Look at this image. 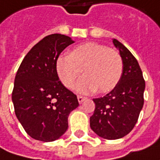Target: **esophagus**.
Wrapping results in <instances>:
<instances>
[{
	"label": "esophagus",
	"mask_w": 160,
	"mask_h": 160,
	"mask_svg": "<svg viewBox=\"0 0 160 160\" xmlns=\"http://www.w3.org/2000/svg\"><path fill=\"white\" fill-rule=\"evenodd\" d=\"M78 101H79V102L80 103H82L83 102V101H85L86 100V97H81V96H78Z\"/></svg>",
	"instance_id": "34e87169"
}]
</instances>
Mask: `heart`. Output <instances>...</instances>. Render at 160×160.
Wrapping results in <instances>:
<instances>
[{
    "label": "heart",
    "mask_w": 160,
    "mask_h": 160,
    "mask_svg": "<svg viewBox=\"0 0 160 160\" xmlns=\"http://www.w3.org/2000/svg\"><path fill=\"white\" fill-rule=\"evenodd\" d=\"M56 69L59 79L72 88L82 71L85 74L76 85V90L87 94L97 90L108 93L118 85L123 72L120 55L104 45L88 42L73 48L68 57H59Z\"/></svg>",
    "instance_id": "heart-1"
}]
</instances>
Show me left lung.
Returning a JSON list of instances; mask_svg holds the SVG:
<instances>
[{"mask_svg":"<svg viewBox=\"0 0 160 160\" xmlns=\"http://www.w3.org/2000/svg\"><path fill=\"white\" fill-rule=\"evenodd\" d=\"M123 62L121 78L106 96L93 99L96 103L90 117V128L107 140L124 137L136 124L143 106L145 81L137 60L124 45L113 39Z\"/></svg>","mask_w":160,"mask_h":160,"instance_id":"8db88e82","label":"left lung"}]
</instances>
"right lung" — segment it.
I'll use <instances>...</instances> for the list:
<instances>
[{"label":"right lung","instance_id":"1","mask_svg":"<svg viewBox=\"0 0 160 160\" xmlns=\"http://www.w3.org/2000/svg\"><path fill=\"white\" fill-rule=\"evenodd\" d=\"M54 33L32 48L15 77L12 102L25 132L42 142L58 140L68 128V116L79 106L76 95L59 80L56 63L63 49L73 43Z\"/></svg>","mask_w":160,"mask_h":160}]
</instances>
